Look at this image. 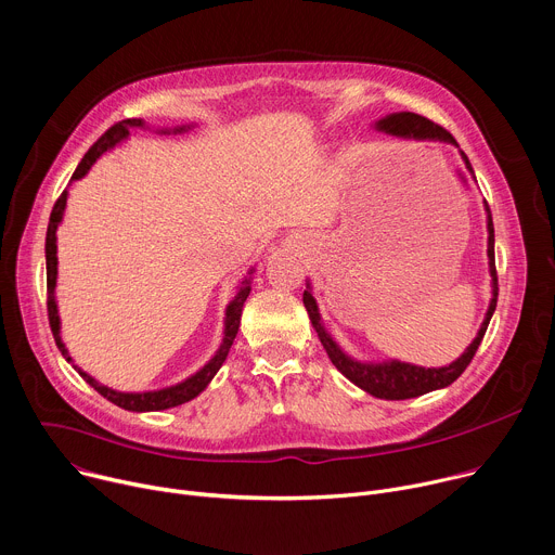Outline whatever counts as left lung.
Returning <instances> with one entry per match:
<instances>
[{
	"mask_svg": "<svg viewBox=\"0 0 555 555\" xmlns=\"http://www.w3.org/2000/svg\"><path fill=\"white\" fill-rule=\"evenodd\" d=\"M377 130L392 134V137H401V139H418V141H446L452 145H459L456 139L441 126H437L435 120H429L421 114L414 112H395L388 114L386 118H382L377 126ZM467 169L474 173L465 152H461ZM487 209V231H489V240H487V256H489V273H491V301L489 309L485 315V322L476 335V339L467 346V350L452 361L450 365L443 367H421V365H412V363H403V361H384V363H361L350 359L335 341L333 337L326 333V328L322 326V318L318 311V301L311 295V291H304V306L309 311V318L313 322V328L318 331V337L324 346V350L328 352L333 365L337 371L350 379L354 386H359L361 390H365L367 395H373L377 399H390V401H401V399H412V397H421L425 392H433L439 388H446L450 384H454L463 373L465 367L469 365V361L474 359L485 331L489 326L491 315L496 311V301H499V275H496V258H494V222H491V211L489 205L485 203Z\"/></svg>",
	"mask_w": 555,
	"mask_h": 555,
	"instance_id": "1",
	"label": "left lung"
}]
</instances>
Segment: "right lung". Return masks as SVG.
<instances>
[{"label": "right lung", "mask_w": 555, "mask_h": 555, "mask_svg": "<svg viewBox=\"0 0 555 555\" xmlns=\"http://www.w3.org/2000/svg\"><path fill=\"white\" fill-rule=\"evenodd\" d=\"M145 120L143 118H126V120H118L114 122V126L88 150V154L81 158L79 167L75 169L73 173V180H79L88 173V169L94 165V160L112 150L116 143H120L122 139L130 137V130L134 128H143ZM184 128H178L173 132H182ZM163 134H169V132H163ZM66 201H68V192L61 194L52 207V214H50V222H48V231H46V284H48V320H50V328H52V335H54V341L61 350V354H64L70 363H73V357L68 354L64 341H61V326H59V313H56V299H54V286H56V227L61 222V218H64V209H66ZM254 273V271H251ZM251 293V280L246 278L237 291V295L229 301L227 306V318H224V337H222V344L218 348V352L214 354V359L201 367V371L196 375H192L190 379H184L171 388H163V390H152V392H116L107 386H101L96 379H92L88 373H83L81 367L75 365V371L99 392L103 395L107 401H112L114 405L122 408V410H130V412H154V410H167V408H176L180 403H188L192 401L194 397H198L207 386L209 382L216 377V373L220 371V365L224 363L227 354H229V348L237 335V328H240V318H242V306L246 301V297H249Z\"/></svg>", "instance_id": "right-lung-1"}]
</instances>
